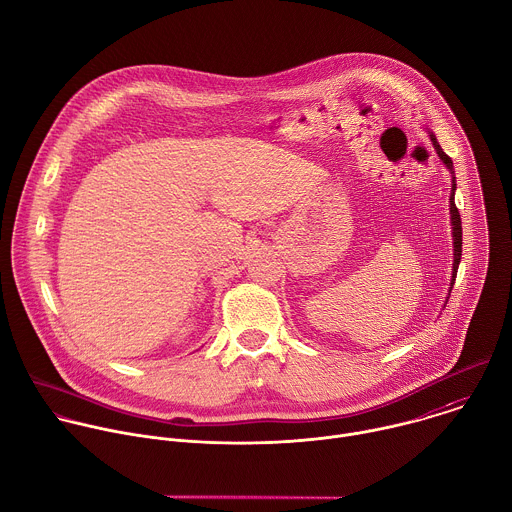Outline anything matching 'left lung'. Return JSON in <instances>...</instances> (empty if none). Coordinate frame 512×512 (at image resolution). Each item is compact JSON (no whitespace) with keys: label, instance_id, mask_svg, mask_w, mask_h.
Here are the masks:
<instances>
[{"label":"left lung","instance_id":"1","mask_svg":"<svg viewBox=\"0 0 512 512\" xmlns=\"http://www.w3.org/2000/svg\"><path fill=\"white\" fill-rule=\"evenodd\" d=\"M430 140L436 148V154L440 156V160L446 164V168L450 170L452 175V193H450V225H452V245H454V263H452V281H450V291H452V285L456 281V271H458V265H460V257H462V221H460V213L454 205V193H456V177H454V166H452V158L440 148L438 140L434 134H430Z\"/></svg>","mask_w":512,"mask_h":512}]
</instances>
